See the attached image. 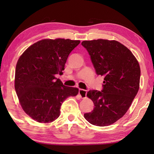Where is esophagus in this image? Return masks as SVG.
<instances>
[{"instance_id": "obj_1", "label": "esophagus", "mask_w": 154, "mask_h": 154, "mask_svg": "<svg viewBox=\"0 0 154 154\" xmlns=\"http://www.w3.org/2000/svg\"><path fill=\"white\" fill-rule=\"evenodd\" d=\"M87 91L86 90L81 89H79V94L82 99H84V98H85L87 97Z\"/></svg>"}]
</instances>
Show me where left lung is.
Returning a JSON list of instances; mask_svg holds the SVG:
<instances>
[{"mask_svg":"<svg viewBox=\"0 0 154 154\" xmlns=\"http://www.w3.org/2000/svg\"><path fill=\"white\" fill-rule=\"evenodd\" d=\"M97 75L104 77L101 91L90 90L87 97L94 107L84 117L98 126H106L128 110L140 87V67L129 49L116 40L83 41Z\"/></svg>","mask_w":154,"mask_h":154,"instance_id":"8db88e82","label":"left lung"}]
</instances>
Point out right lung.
I'll list each match as a JSON object with an SVG mask.
<instances>
[{
	"label": "right lung",
	"mask_w": 154,
	"mask_h": 154,
	"mask_svg": "<svg viewBox=\"0 0 154 154\" xmlns=\"http://www.w3.org/2000/svg\"><path fill=\"white\" fill-rule=\"evenodd\" d=\"M79 40L45 39L30 45L18 59L14 87L20 105L29 116L41 123L53 122L69 97L76 96L77 88L66 87L55 77L63 74L69 55Z\"/></svg>",
	"instance_id": "add662e5"
}]
</instances>
